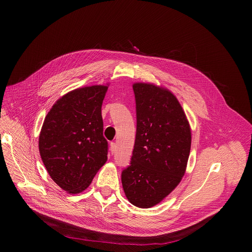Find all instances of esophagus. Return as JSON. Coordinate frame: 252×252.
Wrapping results in <instances>:
<instances>
[{"mask_svg": "<svg viewBox=\"0 0 252 252\" xmlns=\"http://www.w3.org/2000/svg\"><path fill=\"white\" fill-rule=\"evenodd\" d=\"M111 153H112V155H114L115 153H116V151H117V145L115 142H111Z\"/></svg>", "mask_w": 252, "mask_h": 252, "instance_id": "34e87169", "label": "esophagus"}]
</instances>
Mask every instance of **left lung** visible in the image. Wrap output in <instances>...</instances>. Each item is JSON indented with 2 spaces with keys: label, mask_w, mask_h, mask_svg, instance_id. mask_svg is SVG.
<instances>
[{
  "label": "left lung",
  "mask_w": 252,
  "mask_h": 252,
  "mask_svg": "<svg viewBox=\"0 0 252 252\" xmlns=\"http://www.w3.org/2000/svg\"><path fill=\"white\" fill-rule=\"evenodd\" d=\"M132 89L136 133L122 183L131 204L149 208L181 183L190 153L191 131L181 103L168 90L145 83L133 84Z\"/></svg>",
  "instance_id": "obj_1"
}]
</instances>
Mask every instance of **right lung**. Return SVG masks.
Here are the masks:
<instances>
[{
    "label": "right lung",
    "mask_w": 252,
    "mask_h": 252,
    "mask_svg": "<svg viewBox=\"0 0 252 252\" xmlns=\"http://www.w3.org/2000/svg\"><path fill=\"white\" fill-rule=\"evenodd\" d=\"M106 86L71 91L48 113L39 137L42 160L53 181L68 193L92 183L107 159L101 104Z\"/></svg>",
    "instance_id": "right-lung-1"
}]
</instances>
